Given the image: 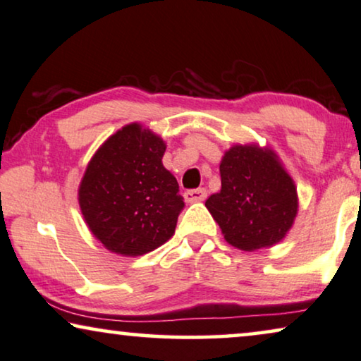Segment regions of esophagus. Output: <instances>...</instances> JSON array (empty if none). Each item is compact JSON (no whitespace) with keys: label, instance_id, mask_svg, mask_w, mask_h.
Returning <instances> with one entry per match:
<instances>
[{"label":"esophagus","instance_id":"esophagus-1","mask_svg":"<svg viewBox=\"0 0 361 361\" xmlns=\"http://www.w3.org/2000/svg\"><path fill=\"white\" fill-rule=\"evenodd\" d=\"M206 196H207L206 188H197V190H188V191H185V201L186 202L204 201Z\"/></svg>","mask_w":361,"mask_h":361}]
</instances>
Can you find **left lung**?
I'll list each match as a JSON object with an SVG mask.
<instances>
[{
	"instance_id": "1",
	"label": "left lung",
	"mask_w": 361,
	"mask_h": 361,
	"mask_svg": "<svg viewBox=\"0 0 361 361\" xmlns=\"http://www.w3.org/2000/svg\"><path fill=\"white\" fill-rule=\"evenodd\" d=\"M221 191L206 207L231 245L245 252L283 240L298 214V192L273 150L233 145L222 157Z\"/></svg>"
}]
</instances>
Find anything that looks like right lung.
<instances>
[{
	"label": "right lung",
	"instance_id": "obj_1",
	"mask_svg": "<svg viewBox=\"0 0 361 361\" xmlns=\"http://www.w3.org/2000/svg\"><path fill=\"white\" fill-rule=\"evenodd\" d=\"M165 142L128 124L99 147L80 183L81 214L93 235L119 255H144L175 233L185 202L161 164Z\"/></svg>",
	"mask_w": 361,
	"mask_h": 361
}]
</instances>
